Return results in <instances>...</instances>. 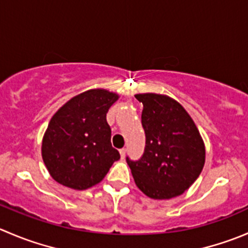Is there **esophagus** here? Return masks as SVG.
I'll return each instance as SVG.
<instances>
[{
  "label": "esophagus",
  "instance_id": "esophagus-1",
  "mask_svg": "<svg viewBox=\"0 0 248 248\" xmlns=\"http://www.w3.org/2000/svg\"><path fill=\"white\" fill-rule=\"evenodd\" d=\"M120 155H121L122 158H124V156H126V149H121V150H120Z\"/></svg>",
  "mask_w": 248,
  "mask_h": 248
}]
</instances>
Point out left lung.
<instances>
[{"mask_svg":"<svg viewBox=\"0 0 248 248\" xmlns=\"http://www.w3.org/2000/svg\"><path fill=\"white\" fill-rule=\"evenodd\" d=\"M145 151L127 163L139 190L154 200H168L184 193L200 175L206 160L203 139L188 111L166 94L139 93Z\"/></svg>","mask_w":248,"mask_h":248,"instance_id":"obj_1","label":"left lung"}]
</instances>
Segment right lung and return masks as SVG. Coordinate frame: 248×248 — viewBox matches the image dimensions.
Listing matches in <instances>:
<instances>
[{
  "instance_id": "obj_1",
  "label": "right lung",
  "mask_w": 248,
  "mask_h": 248,
  "mask_svg": "<svg viewBox=\"0 0 248 248\" xmlns=\"http://www.w3.org/2000/svg\"><path fill=\"white\" fill-rule=\"evenodd\" d=\"M120 95L92 88L69 99L50 119L41 154L59 184L86 190L102 182L120 154L111 145L107 112Z\"/></svg>"
}]
</instances>
